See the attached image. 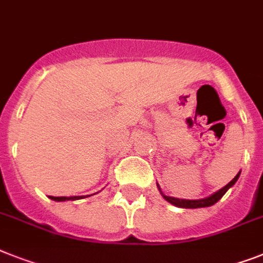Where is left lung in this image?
<instances>
[{"instance_id": "8db88e82", "label": "left lung", "mask_w": 263, "mask_h": 263, "mask_svg": "<svg viewBox=\"0 0 263 263\" xmlns=\"http://www.w3.org/2000/svg\"><path fill=\"white\" fill-rule=\"evenodd\" d=\"M239 175L240 172L238 173V175L234 177L231 181H230L227 185H224L222 188V190H219L218 192H215L214 195H211V196L205 197V199H199V200H185V199H177V197H172V196H166V195H164L161 192V190H160V186H158V190H160V192H161L162 197L165 199L166 201H169L171 204L176 205V207H181V208H201V207H210V205H214L216 201H219L220 199L223 197V195L227 192V191L231 188V186L234 185V184L238 181V179H239Z\"/></svg>"}]
</instances>
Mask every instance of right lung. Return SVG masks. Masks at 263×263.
Listing matches in <instances>:
<instances>
[{
  "label": "right lung",
  "instance_id": "right-lung-1",
  "mask_svg": "<svg viewBox=\"0 0 263 263\" xmlns=\"http://www.w3.org/2000/svg\"><path fill=\"white\" fill-rule=\"evenodd\" d=\"M80 197H83V196H71V197H67V196H60V197L51 196V199H52V200H56V201H66V200H77V199H80Z\"/></svg>",
  "mask_w": 263,
  "mask_h": 263
}]
</instances>
